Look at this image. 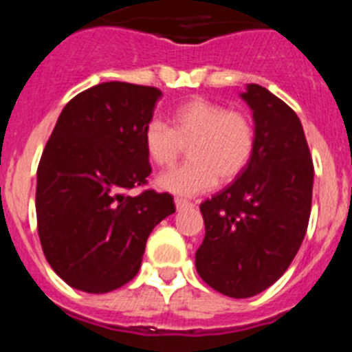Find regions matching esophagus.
<instances>
[{
    "mask_svg": "<svg viewBox=\"0 0 352 352\" xmlns=\"http://www.w3.org/2000/svg\"><path fill=\"white\" fill-rule=\"evenodd\" d=\"M174 204H176V210H185V208H192V206H194V204H192L190 201H186V199H182V197L174 199Z\"/></svg>",
    "mask_w": 352,
    "mask_h": 352,
    "instance_id": "obj_1",
    "label": "esophagus"
}]
</instances>
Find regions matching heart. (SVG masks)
<instances>
[{"label": "heart", "mask_w": 352, "mask_h": 352, "mask_svg": "<svg viewBox=\"0 0 352 352\" xmlns=\"http://www.w3.org/2000/svg\"><path fill=\"white\" fill-rule=\"evenodd\" d=\"M256 123L243 111L206 98H194L170 114V126L151 120L142 130V144L158 167L176 164L188 146L190 162L162 174L157 185L176 195H197L232 182L247 169L256 149Z\"/></svg>", "instance_id": "obj_1"}]
</instances>
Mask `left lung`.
I'll return each instance as SVG.
<instances>
[{"instance_id":"1","label":"left lung","mask_w":352,"mask_h":352,"mask_svg":"<svg viewBox=\"0 0 352 352\" xmlns=\"http://www.w3.org/2000/svg\"><path fill=\"white\" fill-rule=\"evenodd\" d=\"M241 98L252 109L257 141L236 182L201 204L199 276L231 298L256 296L275 284L301 247L312 208L314 164L300 118L259 84Z\"/></svg>"}]
</instances>
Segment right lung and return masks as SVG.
Here are the masks:
<instances>
[{
	"mask_svg": "<svg viewBox=\"0 0 352 352\" xmlns=\"http://www.w3.org/2000/svg\"><path fill=\"white\" fill-rule=\"evenodd\" d=\"M162 91L102 82L74 96L36 170V223L45 259L70 287L104 294L138 275L146 241L176 211L170 194L144 190L151 173L142 130Z\"/></svg>",
	"mask_w": 352,
	"mask_h": 352,
	"instance_id": "right-lung-1",
	"label": "right lung"
}]
</instances>
